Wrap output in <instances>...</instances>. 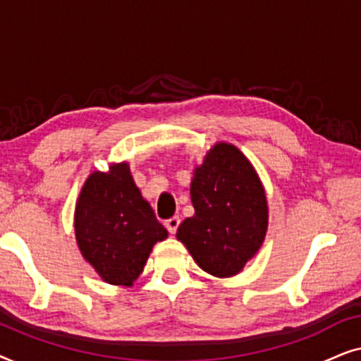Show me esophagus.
<instances>
[{
  "label": "esophagus",
  "mask_w": 361,
  "mask_h": 361,
  "mask_svg": "<svg viewBox=\"0 0 361 361\" xmlns=\"http://www.w3.org/2000/svg\"><path fill=\"white\" fill-rule=\"evenodd\" d=\"M179 224H180V219L179 216H172V219H169V220H166V228L169 230V233L171 235H174L176 231H177V228H179Z\"/></svg>",
  "instance_id": "1"
}]
</instances>
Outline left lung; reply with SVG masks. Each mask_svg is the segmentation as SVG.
<instances>
[{
	"mask_svg": "<svg viewBox=\"0 0 361 361\" xmlns=\"http://www.w3.org/2000/svg\"><path fill=\"white\" fill-rule=\"evenodd\" d=\"M195 214L177 228V240L199 268L231 278L258 253L268 231L264 187L248 157L230 142H216L195 166L190 182Z\"/></svg>",
	"mask_w": 361,
	"mask_h": 361,
	"instance_id": "obj_1",
	"label": "left lung"
}]
</instances>
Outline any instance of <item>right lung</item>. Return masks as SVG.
I'll return each instance as SVG.
<instances>
[{
    "mask_svg": "<svg viewBox=\"0 0 361 361\" xmlns=\"http://www.w3.org/2000/svg\"><path fill=\"white\" fill-rule=\"evenodd\" d=\"M78 250L108 284L133 286L152 246L167 238L149 202L141 195L126 161L87 177L75 204Z\"/></svg>",
    "mask_w": 361,
    "mask_h": 361,
    "instance_id": "obj_1",
    "label": "right lung"
}]
</instances>
